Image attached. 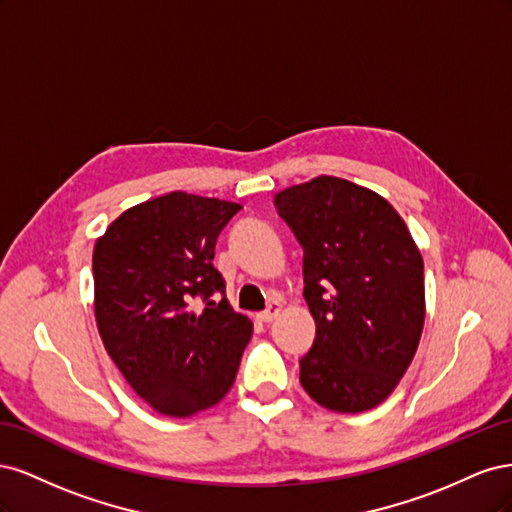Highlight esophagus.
Returning a JSON list of instances; mask_svg holds the SVG:
<instances>
[{"label": "esophagus", "mask_w": 512, "mask_h": 512, "mask_svg": "<svg viewBox=\"0 0 512 512\" xmlns=\"http://www.w3.org/2000/svg\"><path fill=\"white\" fill-rule=\"evenodd\" d=\"M280 312H282V305L280 303H271L267 309H265V312H260L258 314V320L260 322H265V324H269V322H273L277 316H280Z\"/></svg>", "instance_id": "1"}]
</instances>
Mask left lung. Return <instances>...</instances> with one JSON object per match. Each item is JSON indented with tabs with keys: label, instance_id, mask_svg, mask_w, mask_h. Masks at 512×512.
I'll list each match as a JSON object with an SVG mask.
<instances>
[{
	"label": "left lung",
	"instance_id": "1",
	"mask_svg": "<svg viewBox=\"0 0 512 512\" xmlns=\"http://www.w3.org/2000/svg\"><path fill=\"white\" fill-rule=\"evenodd\" d=\"M275 209L303 247V297L316 337L301 384L333 412L389 397L421 342L423 258L382 196L322 175L277 192Z\"/></svg>",
	"mask_w": 512,
	"mask_h": 512
}]
</instances>
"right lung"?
Masks as SVG:
<instances>
[{"instance_id": "right-lung-1", "label": "right lung", "mask_w": 512, "mask_h": 512, "mask_svg": "<svg viewBox=\"0 0 512 512\" xmlns=\"http://www.w3.org/2000/svg\"><path fill=\"white\" fill-rule=\"evenodd\" d=\"M241 211L170 192L123 211L94 247L96 322L108 356L147 404L192 416L230 391L252 322L226 301L215 241ZM196 300L203 310H194Z\"/></svg>"}]
</instances>
